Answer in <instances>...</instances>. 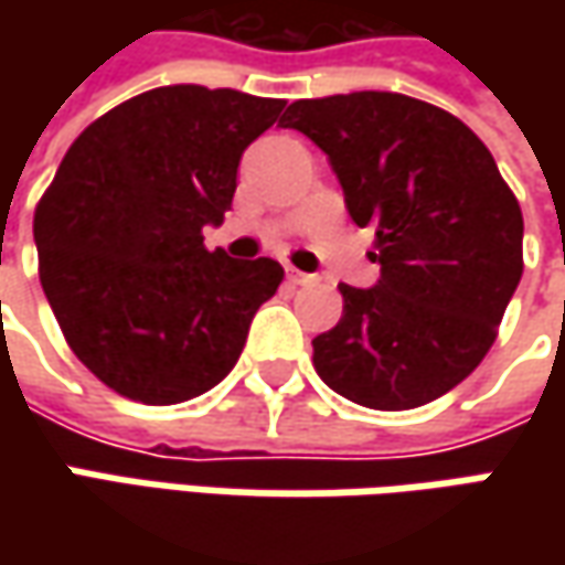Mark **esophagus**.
<instances>
[{"label":"esophagus","instance_id":"34e87169","mask_svg":"<svg viewBox=\"0 0 565 565\" xmlns=\"http://www.w3.org/2000/svg\"><path fill=\"white\" fill-rule=\"evenodd\" d=\"M289 279H292V286H311V282H317V276H311V273H301V270H289Z\"/></svg>","mask_w":565,"mask_h":565}]
</instances>
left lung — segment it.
<instances>
[{"label":"left lung","instance_id":"left-lung-1","mask_svg":"<svg viewBox=\"0 0 565 565\" xmlns=\"http://www.w3.org/2000/svg\"><path fill=\"white\" fill-rule=\"evenodd\" d=\"M330 157L349 216L374 226V289L339 286L315 371L339 396L402 412L484 361L522 279V206L484 141L440 106L386 90L295 99L279 121Z\"/></svg>","mask_w":565,"mask_h":565}]
</instances>
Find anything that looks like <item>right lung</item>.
<instances>
[{"instance_id": "obj_1", "label": "right lung", "mask_w": 565, "mask_h": 565, "mask_svg": "<svg viewBox=\"0 0 565 565\" xmlns=\"http://www.w3.org/2000/svg\"><path fill=\"white\" fill-rule=\"evenodd\" d=\"M286 99L172 84L125 99L68 147L33 213L40 282L81 364L119 396L175 405L213 390L276 295L270 257L204 248L238 160Z\"/></svg>"}]
</instances>
